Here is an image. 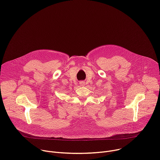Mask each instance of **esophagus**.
Instances as JSON below:
<instances>
[{"instance_id":"esophagus-1","label":"esophagus","mask_w":160,"mask_h":160,"mask_svg":"<svg viewBox=\"0 0 160 160\" xmlns=\"http://www.w3.org/2000/svg\"><path fill=\"white\" fill-rule=\"evenodd\" d=\"M80 86H84V85H85V82H83V81H81V82H80Z\"/></svg>"}]
</instances>
